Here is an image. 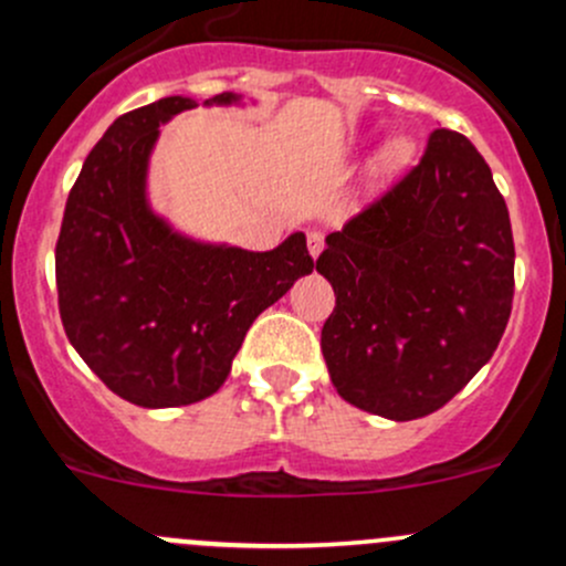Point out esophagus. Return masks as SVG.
<instances>
[{"instance_id": "obj_1", "label": "esophagus", "mask_w": 566, "mask_h": 566, "mask_svg": "<svg viewBox=\"0 0 566 566\" xmlns=\"http://www.w3.org/2000/svg\"><path fill=\"white\" fill-rule=\"evenodd\" d=\"M323 247H325V241L319 232H310V235H306V249H310V254L315 256V260L319 256V251H323Z\"/></svg>"}]
</instances>
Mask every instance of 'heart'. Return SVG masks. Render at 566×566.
I'll list each match as a JSON object with an SVG mask.
<instances>
[{"label":"heart","instance_id":"heart-1","mask_svg":"<svg viewBox=\"0 0 566 566\" xmlns=\"http://www.w3.org/2000/svg\"><path fill=\"white\" fill-rule=\"evenodd\" d=\"M410 156H413V145H410L408 139L389 142V145L378 153V158L373 161V167H369V180H373L375 186H378V182L391 180L399 169L408 167Z\"/></svg>","mask_w":566,"mask_h":566}]
</instances>
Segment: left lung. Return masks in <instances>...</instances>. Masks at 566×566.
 <instances>
[{
	"instance_id": "1",
	"label": "left lung",
	"mask_w": 566,
	"mask_h": 566,
	"mask_svg": "<svg viewBox=\"0 0 566 566\" xmlns=\"http://www.w3.org/2000/svg\"><path fill=\"white\" fill-rule=\"evenodd\" d=\"M319 347L342 399L384 419L443 408L499 347L515 295L510 210L476 147L432 130L419 167L325 238Z\"/></svg>"
}]
</instances>
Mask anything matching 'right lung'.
<instances>
[{
    "label": "right lung",
    "instance_id": "obj_1",
    "mask_svg": "<svg viewBox=\"0 0 566 566\" xmlns=\"http://www.w3.org/2000/svg\"><path fill=\"white\" fill-rule=\"evenodd\" d=\"M235 104V93L205 101ZM193 106L169 95L114 119L73 182L56 241L67 339L108 389L142 408L219 391L249 325L315 268L304 232L249 251L182 235L153 210V147L161 125Z\"/></svg>",
    "mask_w": 566,
    "mask_h": 566
}]
</instances>
